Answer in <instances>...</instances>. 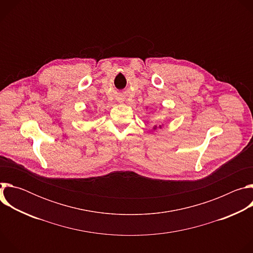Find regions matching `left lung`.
I'll use <instances>...</instances> for the list:
<instances>
[{"label":"left lung","mask_w":253,"mask_h":253,"mask_svg":"<svg viewBox=\"0 0 253 253\" xmlns=\"http://www.w3.org/2000/svg\"><path fill=\"white\" fill-rule=\"evenodd\" d=\"M157 128H160V129H161V128H162V125H159V127H157V126H156V125H155V126H154V127H153V130H154V131H155V130H157Z\"/></svg>","instance_id":"left-lung-1"}]
</instances>
